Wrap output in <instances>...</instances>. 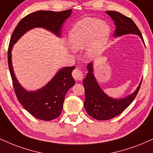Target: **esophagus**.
Wrapping results in <instances>:
<instances>
[{
  "label": "esophagus",
  "instance_id": "esophagus-1",
  "mask_svg": "<svg viewBox=\"0 0 153 153\" xmlns=\"http://www.w3.org/2000/svg\"><path fill=\"white\" fill-rule=\"evenodd\" d=\"M72 76L75 80L76 81H80L82 80L84 77V74H83L82 71L79 68H76L72 72Z\"/></svg>",
  "mask_w": 153,
  "mask_h": 153
}]
</instances>
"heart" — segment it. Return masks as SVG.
Here are the masks:
<instances>
[{
  "instance_id": "1",
  "label": "heart",
  "mask_w": 153,
  "mask_h": 153,
  "mask_svg": "<svg viewBox=\"0 0 153 153\" xmlns=\"http://www.w3.org/2000/svg\"><path fill=\"white\" fill-rule=\"evenodd\" d=\"M110 34L111 28L105 21L85 18L73 26L68 41L71 49L79 50L85 48L86 56L93 59L104 51Z\"/></svg>"
}]
</instances>
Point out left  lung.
<instances>
[{
	"mask_svg": "<svg viewBox=\"0 0 153 153\" xmlns=\"http://www.w3.org/2000/svg\"><path fill=\"white\" fill-rule=\"evenodd\" d=\"M114 21L116 29L114 36L120 37L124 35L134 34L138 35L144 42L140 31L131 18L116 11H106ZM93 62L88 64V73L83 80L85 89L84 108L87 114L95 119L109 120L118 116L127 108L136 97L140 89L141 82L136 90L131 94L121 99H114L104 93L99 86L94 74Z\"/></svg>",
	"mask_w": 153,
	"mask_h": 153,
	"instance_id": "1",
	"label": "left lung"
}]
</instances>
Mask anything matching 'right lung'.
Instances as JSON below:
<instances>
[{
  "label": "right lung",
  "mask_w": 153,
  "mask_h": 153,
  "mask_svg": "<svg viewBox=\"0 0 153 153\" xmlns=\"http://www.w3.org/2000/svg\"><path fill=\"white\" fill-rule=\"evenodd\" d=\"M72 10L60 12L38 10L26 16L19 22L11 36L7 62L13 88L19 102L34 117L42 120H51L61 114L63 103L68 90L74 85L71 72L75 67H66L59 69L45 86L36 91H27L17 79L12 65L13 45L25 33L35 27H42L61 37L64 22L70 16Z\"/></svg>",
  "instance_id": "1"
}]
</instances>
